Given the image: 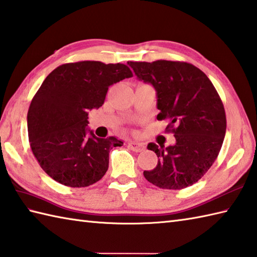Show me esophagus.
I'll return each instance as SVG.
<instances>
[{
  "label": "esophagus",
  "instance_id": "1",
  "mask_svg": "<svg viewBox=\"0 0 257 257\" xmlns=\"http://www.w3.org/2000/svg\"><path fill=\"white\" fill-rule=\"evenodd\" d=\"M128 148L134 152H142V151H144L145 146L143 143H141V142H136V141H130Z\"/></svg>",
  "mask_w": 257,
  "mask_h": 257
}]
</instances>
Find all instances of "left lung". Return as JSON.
Listing matches in <instances>:
<instances>
[{"instance_id":"obj_1","label":"left lung","mask_w":257,"mask_h":257,"mask_svg":"<svg viewBox=\"0 0 257 257\" xmlns=\"http://www.w3.org/2000/svg\"><path fill=\"white\" fill-rule=\"evenodd\" d=\"M127 64L140 81L155 88L158 119H169L166 132L175 136V143L167 148L148 145L159 161L154 170L144 171V177L166 190L193 185L213 165L222 148L226 116L221 97L204 72L190 63L159 60Z\"/></svg>"}]
</instances>
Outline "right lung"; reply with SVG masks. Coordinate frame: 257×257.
<instances>
[{
	"label": "right lung",
	"mask_w": 257,
	"mask_h": 257,
	"mask_svg": "<svg viewBox=\"0 0 257 257\" xmlns=\"http://www.w3.org/2000/svg\"><path fill=\"white\" fill-rule=\"evenodd\" d=\"M121 63H67L46 76L28 112L31 149L43 171L70 187H86L108 169V153L122 141L98 139L87 127L88 111L103 105L108 87L132 77Z\"/></svg>",
	"instance_id": "right-lung-1"
}]
</instances>
